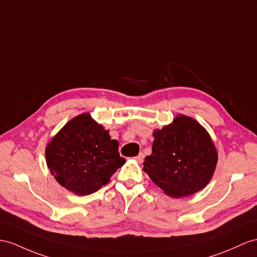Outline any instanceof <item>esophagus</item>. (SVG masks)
Masks as SVG:
<instances>
[{"label": "esophagus", "instance_id": "1", "mask_svg": "<svg viewBox=\"0 0 257 257\" xmlns=\"http://www.w3.org/2000/svg\"><path fill=\"white\" fill-rule=\"evenodd\" d=\"M135 160H136L137 162H139V164H142V162L144 161V155H143V154H139V155H137L136 157H135Z\"/></svg>", "mask_w": 257, "mask_h": 257}]
</instances>
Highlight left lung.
I'll return each instance as SVG.
<instances>
[{"mask_svg":"<svg viewBox=\"0 0 257 257\" xmlns=\"http://www.w3.org/2000/svg\"><path fill=\"white\" fill-rule=\"evenodd\" d=\"M153 153L143 170L166 195H193L209 183L218 153L209 133L195 118L179 114L172 123L154 131Z\"/></svg>","mask_w":257,"mask_h":257,"instance_id":"obj_1","label":"left lung"}]
</instances>
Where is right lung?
<instances>
[{
	"mask_svg": "<svg viewBox=\"0 0 257 257\" xmlns=\"http://www.w3.org/2000/svg\"><path fill=\"white\" fill-rule=\"evenodd\" d=\"M50 172L64 189L84 196L109 183L125 159L118 154V142L109 131L85 112L68 121L46 147Z\"/></svg>",
	"mask_w": 257,
	"mask_h": 257,
	"instance_id": "obj_1",
	"label": "right lung"
}]
</instances>
